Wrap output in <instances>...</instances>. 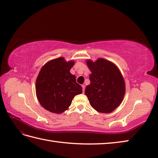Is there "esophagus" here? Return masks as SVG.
I'll return each instance as SVG.
<instances>
[{
    "instance_id": "obj_1",
    "label": "esophagus",
    "mask_w": 158,
    "mask_h": 158,
    "mask_svg": "<svg viewBox=\"0 0 158 158\" xmlns=\"http://www.w3.org/2000/svg\"><path fill=\"white\" fill-rule=\"evenodd\" d=\"M82 90H83V92H85V85H82Z\"/></svg>"
}]
</instances>
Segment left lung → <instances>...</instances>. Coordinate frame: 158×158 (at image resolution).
<instances>
[{
  "label": "left lung",
  "instance_id": "1",
  "mask_svg": "<svg viewBox=\"0 0 158 158\" xmlns=\"http://www.w3.org/2000/svg\"><path fill=\"white\" fill-rule=\"evenodd\" d=\"M91 73L90 84L86 86L85 94L93 108L98 112L110 114L124 99L126 86L123 76L115 64L103 58L95 61L87 59Z\"/></svg>",
  "mask_w": 158,
  "mask_h": 158
}]
</instances>
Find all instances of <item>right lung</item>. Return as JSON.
<instances>
[{
    "label": "right lung",
    "instance_id": "1",
    "mask_svg": "<svg viewBox=\"0 0 158 158\" xmlns=\"http://www.w3.org/2000/svg\"><path fill=\"white\" fill-rule=\"evenodd\" d=\"M73 60L66 61L58 57L46 63L37 76V99L45 110L61 114L67 110L72 99L82 93V86L76 82L75 75L70 73Z\"/></svg>",
    "mask_w": 158,
    "mask_h": 158
}]
</instances>
